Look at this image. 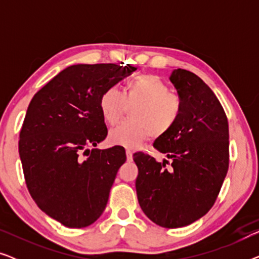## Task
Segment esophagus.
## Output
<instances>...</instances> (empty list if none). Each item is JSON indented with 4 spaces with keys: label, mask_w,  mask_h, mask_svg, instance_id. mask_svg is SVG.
Segmentation results:
<instances>
[{
    "label": "esophagus",
    "mask_w": 259,
    "mask_h": 259,
    "mask_svg": "<svg viewBox=\"0 0 259 259\" xmlns=\"http://www.w3.org/2000/svg\"><path fill=\"white\" fill-rule=\"evenodd\" d=\"M126 157H127V160L132 161V159H133V152L131 151V150H126Z\"/></svg>",
    "instance_id": "34e87169"
}]
</instances>
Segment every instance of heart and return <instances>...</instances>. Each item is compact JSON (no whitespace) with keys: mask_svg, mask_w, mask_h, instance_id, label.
I'll return each mask as SVG.
<instances>
[{"mask_svg":"<svg viewBox=\"0 0 259 259\" xmlns=\"http://www.w3.org/2000/svg\"><path fill=\"white\" fill-rule=\"evenodd\" d=\"M101 111L109 125H116L125 115L127 107L137 106L132 112L134 121L120 123L108 134L109 143L136 148L145 140L167 133L178 120L182 102L169 92L164 81L154 75L138 76L127 81L125 94L111 87L102 94Z\"/></svg>","mask_w":259,"mask_h":259,"instance_id":"b5f03b06","label":"heart"}]
</instances>
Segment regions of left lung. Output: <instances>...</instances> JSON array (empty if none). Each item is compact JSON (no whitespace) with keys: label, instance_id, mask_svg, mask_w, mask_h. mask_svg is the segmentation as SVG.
I'll return each instance as SVG.
<instances>
[{"label":"left lung","instance_id":"left-lung-1","mask_svg":"<svg viewBox=\"0 0 259 259\" xmlns=\"http://www.w3.org/2000/svg\"><path fill=\"white\" fill-rule=\"evenodd\" d=\"M169 81L178 92L182 112L176 125L153 146L166 158L133 154L136 189L144 213L159 226L183 228L213 206L229 168V123L211 88L186 69H175Z\"/></svg>","mask_w":259,"mask_h":259}]
</instances>
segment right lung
Segmentation results:
<instances>
[{
  "label": "right lung",
  "instance_id": "obj_1",
  "mask_svg": "<svg viewBox=\"0 0 259 259\" xmlns=\"http://www.w3.org/2000/svg\"><path fill=\"white\" fill-rule=\"evenodd\" d=\"M134 70L115 63L69 66L28 106L19 141L28 191L46 214L67 228H86L100 217L126 161L121 146L97 148L107 137L100 100Z\"/></svg>",
  "mask_w": 259,
  "mask_h": 259
}]
</instances>
